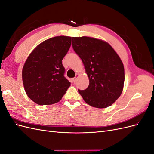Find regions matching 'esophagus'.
Masks as SVG:
<instances>
[{
  "mask_svg": "<svg viewBox=\"0 0 154 154\" xmlns=\"http://www.w3.org/2000/svg\"><path fill=\"white\" fill-rule=\"evenodd\" d=\"M78 77V74H76V76L73 78V82H74V83H76V82Z\"/></svg>",
  "mask_w": 154,
  "mask_h": 154,
  "instance_id": "obj_1",
  "label": "esophagus"
}]
</instances>
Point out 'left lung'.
I'll list each match as a JSON object with an SVG mask.
<instances>
[{"instance_id": "8db88e82", "label": "left lung", "mask_w": 154, "mask_h": 154, "mask_svg": "<svg viewBox=\"0 0 154 154\" xmlns=\"http://www.w3.org/2000/svg\"><path fill=\"white\" fill-rule=\"evenodd\" d=\"M72 46L82 59L89 79L85 90L78 89L89 105L102 109L112 105L123 91L124 66L106 42L87 36L72 37Z\"/></svg>"}]
</instances>
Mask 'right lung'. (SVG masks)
<instances>
[{
  "label": "right lung",
  "mask_w": 154,
  "mask_h": 154,
  "mask_svg": "<svg viewBox=\"0 0 154 154\" xmlns=\"http://www.w3.org/2000/svg\"><path fill=\"white\" fill-rule=\"evenodd\" d=\"M71 44V37L55 36L39 44L27 58L22 69L23 84L36 104L57 103L71 85L62 65Z\"/></svg>",
  "instance_id": "1"
}]
</instances>
